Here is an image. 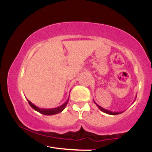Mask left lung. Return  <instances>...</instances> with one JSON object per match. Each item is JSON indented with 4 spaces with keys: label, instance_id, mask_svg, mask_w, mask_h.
Listing matches in <instances>:
<instances>
[{
    "label": "left lung",
    "instance_id": "8db88e82",
    "mask_svg": "<svg viewBox=\"0 0 152 152\" xmlns=\"http://www.w3.org/2000/svg\"><path fill=\"white\" fill-rule=\"evenodd\" d=\"M94 103L96 104V105L98 106V108L101 110V111H103V112L106 113V114H110V115H117V114H121V113L123 112V111H120V112H113V111H109V110H106L105 109H104V108H102V106L98 105V104H97L95 102H94Z\"/></svg>",
    "mask_w": 152,
    "mask_h": 152
}]
</instances>
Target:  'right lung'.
<instances>
[{
  "label": "right lung",
  "mask_w": 152,
  "mask_h": 152,
  "mask_svg": "<svg viewBox=\"0 0 152 152\" xmlns=\"http://www.w3.org/2000/svg\"><path fill=\"white\" fill-rule=\"evenodd\" d=\"M69 98L68 99L67 101H66L64 104H62L61 106H58V107H56V108H53V109H41V108H39L38 107V106H36V105H34V104H32V103H31L29 100H28V102L29 105H30L34 110H36V111H38V112L41 113V114H42L43 115H48V116H50V115H54V114H58V113L61 112L63 110L66 108L68 102H69Z\"/></svg>",
  "instance_id": "right-lung-1"
}]
</instances>
